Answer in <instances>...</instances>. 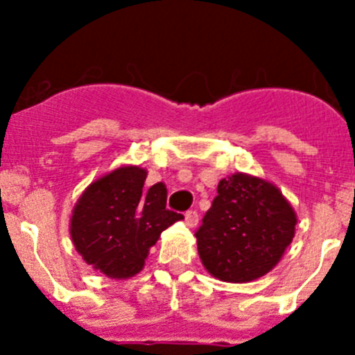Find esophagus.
I'll use <instances>...</instances> for the list:
<instances>
[{"label": "esophagus", "instance_id": "obj_1", "mask_svg": "<svg viewBox=\"0 0 355 355\" xmlns=\"http://www.w3.org/2000/svg\"><path fill=\"white\" fill-rule=\"evenodd\" d=\"M184 222H187L188 227H196V225L199 224V213H197L196 209H188V211L184 213Z\"/></svg>", "mask_w": 355, "mask_h": 355}]
</instances>
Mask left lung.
Segmentation results:
<instances>
[{"instance_id": "left-lung-1", "label": "left lung", "mask_w": 355, "mask_h": 355, "mask_svg": "<svg viewBox=\"0 0 355 355\" xmlns=\"http://www.w3.org/2000/svg\"><path fill=\"white\" fill-rule=\"evenodd\" d=\"M295 224L297 215L275 184L241 172L229 175L196 233L200 261L220 281L249 283L281 261Z\"/></svg>"}]
</instances>
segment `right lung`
<instances>
[{"mask_svg": "<svg viewBox=\"0 0 355 355\" xmlns=\"http://www.w3.org/2000/svg\"><path fill=\"white\" fill-rule=\"evenodd\" d=\"M146 178V168H115L90 183L72 209V243L85 261L112 279L139 274L162 231L183 218L167 209L165 184L147 188Z\"/></svg>", "mask_w": 355, "mask_h": 355, "instance_id": "add662e5", "label": "right lung"}]
</instances>
